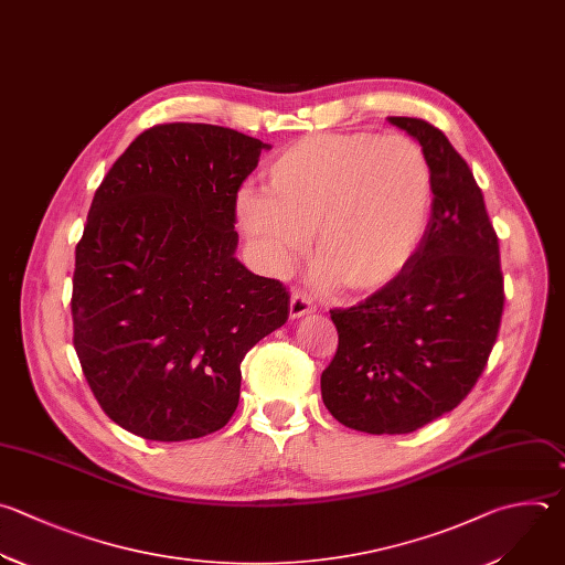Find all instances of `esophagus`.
Instances as JSON below:
<instances>
[{
    "mask_svg": "<svg viewBox=\"0 0 565 565\" xmlns=\"http://www.w3.org/2000/svg\"><path fill=\"white\" fill-rule=\"evenodd\" d=\"M315 310V303L310 301V297L301 295V292H292L290 297V319H299L303 315H310Z\"/></svg>",
    "mask_w": 565,
    "mask_h": 565,
    "instance_id": "34e87169",
    "label": "esophagus"
}]
</instances>
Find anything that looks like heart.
I'll return each mask as SVG.
<instances>
[{
  "label": "heart",
  "instance_id": "heart-1",
  "mask_svg": "<svg viewBox=\"0 0 565 565\" xmlns=\"http://www.w3.org/2000/svg\"><path fill=\"white\" fill-rule=\"evenodd\" d=\"M433 170L404 135L315 132L286 146L266 188L237 198V222L273 273L315 231L312 281L352 292L391 284L417 253L430 220Z\"/></svg>",
  "mask_w": 565,
  "mask_h": 565
}]
</instances>
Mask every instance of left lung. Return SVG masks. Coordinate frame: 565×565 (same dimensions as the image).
<instances>
[{
  "instance_id": "obj_1",
  "label": "left lung",
  "mask_w": 565,
  "mask_h": 565,
  "mask_svg": "<svg viewBox=\"0 0 565 565\" xmlns=\"http://www.w3.org/2000/svg\"><path fill=\"white\" fill-rule=\"evenodd\" d=\"M388 121L426 152L430 222L388 286L330 310L339 345L321 372L330 415L370 435H406L457 408L488 363L505 299L499 239L466 159L424 119Z\"/></svg>"
}]
</instances>
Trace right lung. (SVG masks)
<instances>
[{
    "label": "right lung",
    "instance_id": "right-lung-1",
    "mask_svg": "<svg viewBox=\"0 0 565 565\" xmlns=\"http://www.w3.org/2000/svg\"><path fill=\"white\" fill-rule=\"evenodd\" d=\"M270 146L213 124L143 130L93 198L75 248L73 343L102 411L150 441L228 424L246 352L288 319L237 257V191Z\"/></svg>",
    "mask_w": 565,
    "mask_h": 565
}]
</instances>
